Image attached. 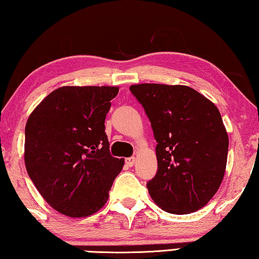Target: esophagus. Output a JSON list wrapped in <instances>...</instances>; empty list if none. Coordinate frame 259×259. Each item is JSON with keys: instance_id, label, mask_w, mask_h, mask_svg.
<instances>
[{"instance_id": "esophagus-1", "label": "esophagus", "mask_w": 259, "mask_h": 259, "mask_svg": "<svg viewBox=\"0 0 259 259\" xmlns=\"http://www.w3.org/2000/svg\"><path fill=\"white\" fill-rule=\"evenodd\" d=\"M125 162H126V164H127V166L132 167V166H133V164H134V162H136V157H134V156L127 157V159L125 160Z\"/></svg>"}]
</instances>
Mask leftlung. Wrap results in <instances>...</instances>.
<instances>
[{
	"mask_svg": "<svg viewBox=\"0 0 259 259\" xmlns=\"http://www.w3.org/2000/svg\"><path fill=\"white\" fill-rule=\"evenodd\" d=\"M142 105L157 142V171L148 193L162 210L183 215L204 207L219 190L229 138L210 100L185 85L130 88Z\"/></svg>",
	"mask_w": 259,
	"mask_h": 259,
	"instance_id": "left-lung-1",
	"label": "left lung"
}]
</instances>
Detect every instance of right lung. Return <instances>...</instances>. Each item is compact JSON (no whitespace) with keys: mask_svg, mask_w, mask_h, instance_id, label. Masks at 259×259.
Listing matches in <instances>:
<instances>
[{"mask_svg":"<svg viewBox=\"0 0 259 259\" xmlns=\"http://www.w3.org/2000/svg\"><path fill=\"white\" fill-rule=\"evenodd\" d=\"M117 86H63L46 97L25 125L24 162L44 200L70 217L107 202L123 159L113 157L105 118Z\"/></svg>","mask_w":259,"mask_h":259,"instance_id":"1","label":"right lung"}]
</instances>
